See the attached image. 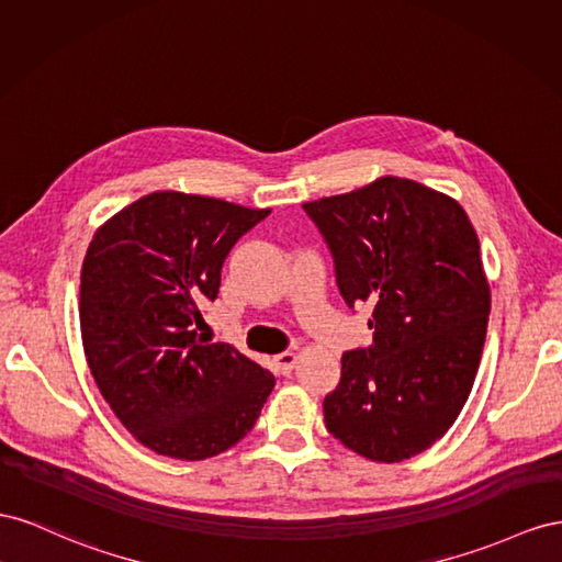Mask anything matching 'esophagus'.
I'll use <instances>...</instances> for the list:
<instances>
[{
	"instance_id": "obj_1",
	"label": "esophagus",
	"mask_w": 562,
	"mask_h": 562,
	"mask_svg": "<svg viewBox=\"0 0 562 562\" xmlns=\"http://www.w3.org/2000/svg\"><path fill=\"white\" fill-rule=\"evenodd\" d=\"M296 360H299V356H296V352H292V350H286V352H280V356H276V364H278V370L282 374H292V370L296 367Z\"/></svg>"
}]
</instances>
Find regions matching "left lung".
<instances>
[{"label":"left lung","mask_w":562,"mask_h":562,"mask_svg":"<svg viewBox=\"0 0 562 562\" xmlns=\"http://www.w3.org/2000/svg\"><path fill=\"white\" fill-rule=\"evenodd\" d=\"M303 210L348 306H372L374 344L344 352L327 430L372 461H405L450 430L473 389L490 315L477 235L454 198L400 176Z\"/></svg>","instance_id":"left-lung-1"}]
</instances>
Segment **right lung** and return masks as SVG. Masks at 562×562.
I'll return each mask as SVG.
<instances>
[{
  "label": "right lung",
  "instance_id": "add662e5",
  "mask_svg": "<svg viewBox=\"0 0 562 562\" xmlns=\"http://www.w3.org/2000/svg\"><path fill=\"white\" fill-rule=\"evenodd\" d=\"M270 210L159 190L95 231L82 263L79 327L110 409L153 452L202 461L254 428L276 376L231 344H210L233 245Z\"/></svg>",
  "mask_w": 562,
  "mask_h": 562
}]
</instances>
